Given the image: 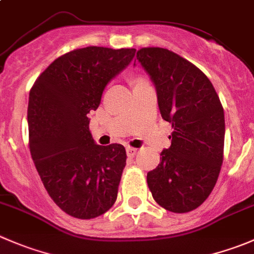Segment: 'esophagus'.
I'll use <instances>...</instances> for the list:
<instances>
[{
    "instance_id": "esophagus-1",
    "label": "esophagus",
    "mask_w": 254,
    "mask_h": 254,
    "mask_svg": "<svg viewBox=\"0 0 254 254\" xmlns=\"http://www.w3.org/2000/svg\"><path fill=\"white\" fill-rule=\"evenodd\" d=\"M136 152H137V149H135V147H130V146L127 147V154L129 157L135 156V155H136Z\"/></svg>"
}]
</instances>
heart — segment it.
Returning <instances> with one entry per match:
<instances>
[{"mask_svg": "<svg viewBox=\"0 0 254 254\" xmlns=\"http://www.w3.org/2000/svg\"><path fill=\"white\" fill-rule=\"evenodd\" d=\"M140 82H145V80L144 79H139V80H137V83H140Z\"/></svg>", "mask_w": 254, "mask_h": 254, "instance_id": "heart-1", "label": "heart"}]
</instances>
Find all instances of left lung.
Returning <instances> with one entry per match:
<instances>
[{
    "label": "left lung",
    "mask_w": 254,
    "mask_h": 254,
    "mask_svg": "<svg viewBox=\"0 0 254 254\" xmlns=\"http://www.w3.org/2000/svg\"><path fill=\"white\" fill-rule=\"evenodd\" d=\"M154 83L162 119L171 124V146L147 172V186L165 210L185 213L212 192L223 161L225 114L212 83L179 54L159 47L137 51Z\"/></svg>",
    "instance_id": "1"
}]
</instances>
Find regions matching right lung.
Returning a JSON list of instances; mask_svg holds the SVG:
<instances>
[{
    "instance_id": "obj_1",
    "label": "right lung",
    "mask_w": 254,
    "mask_h": 254,
    "mask_svg": "<svg viewBox=\"0 0 254 254\" xmlns=\"http://www.w3.org/2000/svg\"><path fill=\"white\" fill-rule=\"evenodd\" d=\"M135 48L85 47L57 58L29 92V151L56 205L90 220L107 212L118 196L127 151L120 144H95L89 114L108 83L124 70Z\"/></svg>"
}]
</instances>
